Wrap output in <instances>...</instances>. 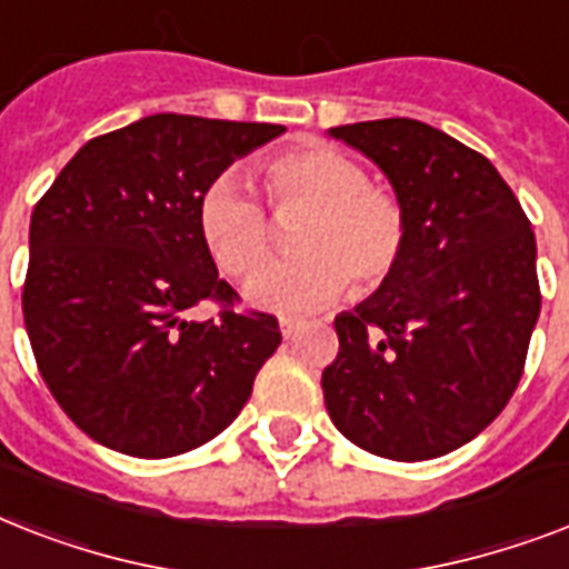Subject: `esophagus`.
Here are the masks:
<instances>
[{"instance_id": "obj_1", "label": "esophagus", "mask_w": 569, "mask_h": 569, "mask_svg": "<svg viewBox=\"0 0 569 569\" xmlns=\"http://www.w3.org/2000/svg\"><path fill=\"white\" fill-rule=\"evenodd\" d=\"M301 328L303 319H298V316H280V333H283V339H292Z\"/></svg>"}]
</instances>
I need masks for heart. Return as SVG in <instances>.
<instances>
[{
    "instance_id": "b5f03b06",
    "label": "heart",
    "mask_w": 569,
    "mask_h": 569,
    "mask_svg": "<svg viewBox=\"0 0 569 569\" xmlns=\"http://www.w3.org/2000/svg\"><path fill=\"white\" fill-rule=\"evenodd\" d=\"M274 209L310 206L295 232L298 257L262 268L248 298L266 310L301 312L355 286L369 295L396 274L407 250L405 203L375 186L360 159L328 144L289 147L259 164ZM197 230L223 274L250 277L271 253V218L239 171L218 173L197 200Z\"/></svg>"
}]
</instances>
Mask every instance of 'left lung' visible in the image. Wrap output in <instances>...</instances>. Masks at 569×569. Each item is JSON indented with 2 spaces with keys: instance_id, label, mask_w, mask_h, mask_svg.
<instances>
[{
  "instance_id": "obj_1",
  "label": "left lung",
  "mask_w": 569,
  "mask_h": 569,
  "mask_svg": "<svg viewBox=\"0 0 569 569\" xmlns=\"http://www.w3.org/2000/svg\"><path fill=\"white\" fill-rule=\"evenodd\" d=\"M330 136L387 173L410 236L396 274L333 321L325 405L360 449L440 458L485 431L522 378L540 316L531 221L485 156L422 120H366Z\"/></svg>"
}]
</instances>
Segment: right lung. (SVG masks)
Wrapping results in <instances>:
<instances>
[{"label": "right lung", "instance_id": "1", "mask_svg": "<svg viewBox=\"0 0 569 569\" xmlns=\"http://www.w3.org/2000/svg\"><path fill=\"white\" fill-rule=\"evenodd\" d=\"M277 123L150 114L91 138L38 200L22 319L38 372L91 440L173 458L239 416L280 325L239 310L218 277L197 200ZM214 302L212 320L190 310Z\"/></svg>", "mask_w": 569, "mask_h": 569}]
</instances>
